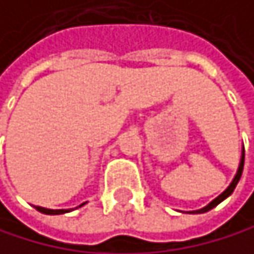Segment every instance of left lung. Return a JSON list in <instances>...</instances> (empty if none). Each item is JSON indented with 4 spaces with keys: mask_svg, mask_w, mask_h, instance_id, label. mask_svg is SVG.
I'll use <instances>...</instances> for the list:
<instances>
[{
    "mask_svg": "<svg viewBox=\"0 0 254 254\" xmlns=\"http://www.w3.org/2000/svg\"><path fill=\"white\" fill-rule=\"evenodd\" d=\"M244 158H245V150H244V147H242V155H241V161H239V168H238V171H236V175H234V178L231 180V183H230V186L223 191L220 195H217L214 200H211L209 203L206 205V206H203V208H200V209H195V211H189V214H201V212H206V211H209V209H212V208H216L220 201H223L227 197H230L231 194H233V191H234V188H236V185L239 183V180H241V175H242V171H244Z\"/></svg>",
    "mask_w": 254,
    "mask_h": 254,
    "instance_id": "8db88e82",
    "label": "left lung"
}]
</instances>
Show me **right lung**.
Returning a JSON list of instances; mask_svg holds the SVG:
<instances>
[{
    "label": "right lung",
    "mask_w": 254,
    "mask_h": 254,
    "mask_svg": "<svg viewBox=\"0 0 254 254\" xmlns=\"http://www.w3.org/2000/svg\"><path fill=\"white\" fill-rule=\"evenodd\" d=\"M86 203V201H85ZM85 203H82V205H79L77 208H82ZM37 211H40V212H43V214H49V216H59V214H65V212H69V211H72L74 208H71V209H49V208H43V206H34Z\"/></svg>",
    "instance_id": "add662e5"
}]
</instances>
